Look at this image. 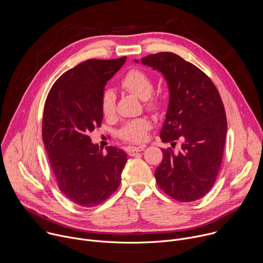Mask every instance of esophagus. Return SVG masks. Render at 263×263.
I'll use <instances>...</instances> for the list:
<instances>
[{
	"instance_id": "1",
	"label": "esophagus",
	"mask_w": 263,
	"mask_h": 263,
	"mask_svg": "<svg viewBox=\"0 0 263 263\" xmlns=\"http://www.w3.org/2000/svg\"><path fill=\"white\" fill-rule=\"evenodd\" d=\"M144 145H140V146H128L127 147V153L129 156H135L137 153L142 152L144 149Z\"/></svg>"
}]
</instances>
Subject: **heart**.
Segmentation results:
<instances>
[{"instance_id": "heart-1", "label": "heart", "mask_w": 263, "mask_h": 263, "mask_svg": "<svg viewBox=\"0 0 263 263\" xmlns=\"http://www.w3.org/2000/svg\"><path fill=\"white\" fill-rule=\"evenodd\" d=\"M120 87L137 98L143 100L144 108L153 114H160L164 108L163 99L154 94V79L143 70L132 68L123 76ZM101 112L105 118L114 117L116 112V95L111 91H105L100 101ZM152 123L147 118L141 117L128 120L118 130V137L132 143H140L145 140Z\"/></svg>"}]
</instances>
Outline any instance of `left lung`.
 Wrapping results in <instances>:
<instances>
[{
    "mask_svg": "<svg viewBox=\"0 0 263 263\" xmlns=\"http://www.w3.org/2000/svg\"><path fill=\"white\" fill-rule=\"evenodd\" d=\"M140 62L159 70L168 83L169 105L161 140L173 148L181 141L178 152L162 148L156 182L178 201L198 200L215 184L222 163L227 120L221 96L204 72L176 53L148 54Z\"/></svg>",
    "mask_w": 263,
    "mask_h": 263,
    "instance_id": "left-lung-1",
    "label": "left lung"
}]
</instances>
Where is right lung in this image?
I'll use <instances>...</instances> for the list:
<instances>
[{
	"mask_svg": "<svg viewBox=\"0 0 263 263\" xmlns=\"http://www.w3.org/2000/svg\"><path fill=\"white\" fill-rule=\"evenodd\" d=\"M126 59L78 64L55 80L45 101L42 139L50 167L60 191L83 208L99 205L121 184L127 154L116 146L103 154L90 134L101 127L100 101L106 81Z\"/></svg>",
	"mask_w": 263,
	"mask_h": 263,
	"instance_id": "right-lung-1",
	"label": "right lung"
}]
</instances>
